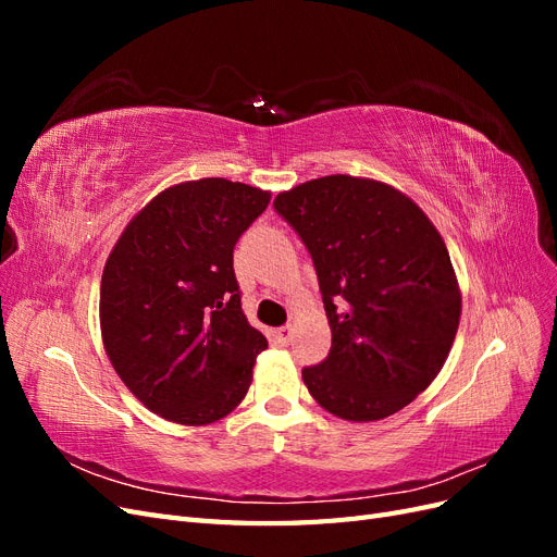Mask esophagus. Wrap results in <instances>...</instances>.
I'll list each match as a JSON object with an SVG mask.
<instances>
[{
  "mask_svg": "<svg viewBox=\"0 0 557 557\" xmlns=\"http://www.w3.org/2000/svg\"><path fill=\"white\" fill-rule=\"evenodd\" d=\"M276 339H278V344L288 346V344L293 342V325H283V327H278V330H276Z\"/></svg>",
  "mask_w": 557,
  "mask_h": 557,
  "instance_id": "obj_1",
  "label": "esophagus"
}]
</instances>
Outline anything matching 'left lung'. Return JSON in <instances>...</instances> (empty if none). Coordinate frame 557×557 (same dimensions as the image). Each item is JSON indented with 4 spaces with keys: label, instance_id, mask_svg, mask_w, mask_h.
I'll return each mask as SVG.
<instances>
[{
    "label": "left lung",
    "instance_id": "8db88e82",
    "mask_svg": "<svg viewBox=\"0 0 557 557\" xmlns=\"http://www.w3.org/2000/svg\"><path fill=\"white\" fill-rule=\"evenodd\" d=\"M315 267L332 348L301 369L309 393L346 420H381L440 374L462 299L442 234L391 185L344 174L274 199Z\"/></svg>",
    "mask_w": 557,
    "mask_h": 557
}]
</instances>
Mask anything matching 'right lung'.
Listing matches in <instances>:
<instances>
[{
  "label": "right lung",
  "mask_w": 557,
  "mask_h": 557,
  "mask_svg": "<svg viewBox=\"0 0 557 557\" xmlns=\"http://www.w3.org/2000/svg\"><path fill=\"white\" fill-rule=\"evenodd\" d=\"M269 197L227 178L174 185L111 250L99 293L107 356L166 420L207 425L248 393L267 339L244 315L234 246Z\"/></svg>",
  "instance_id": "obj_1"
}]
</instances>
